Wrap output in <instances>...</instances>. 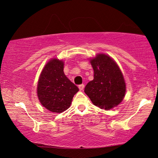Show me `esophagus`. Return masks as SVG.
I'll list each match as a JSON object with an SVG mask.
<instances>
[{"instance_id": "34e87169", "label": "esophagus", "mask_w": 158, "mask_h": 158, "mask_svg": "<svg viewBox=\"0 0 158 158\" xmlns=\"http://www.w3.org/2000/svg\"><path fill=\"white\" fill-rule=\"evenodd\" d=\"M84 87H85V85H84L83 84H81V85H78V88H79L80 90H83L84 89Z\"/></svg>"}]
</instances>
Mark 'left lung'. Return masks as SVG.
I'll list each match as a JSON object with an SVG mask.
<instances>
[{"instance_id": "8db88e82", "label": "left lung", "mask_w": 158, "mask_h": 158, "mask_svg": "<svg viewBox=\"0 0 158 158\" xmlns=\"http://www.w3.org/2000/svg\"><path fill=\"white\" fill-rule=\"evenodd\" d=\"M94 80L86 85L85 94L95 106L110 110L122 103L126 94V83L121 69L113 58L103 53L90 58Z\"/></svg>"}]
</instances>
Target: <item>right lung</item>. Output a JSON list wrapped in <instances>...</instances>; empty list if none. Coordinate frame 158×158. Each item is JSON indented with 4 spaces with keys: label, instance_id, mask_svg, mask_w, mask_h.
<instances>
[{
    "label": "right lung",
    "instance_id": "1",
    "mask_svg": "<svg viewBox=\"0 0 158 158\" xmlns=\"http://www.w3.org/2000/svg\"><path fill=\"white\" fill-rule=\"evenodd\" d=\"M63 60L52 58L42 69L36 93L41 104L53 113H62L70 106L79 89L64 73Z\"/></svg>",
    "mask_w": 158,
    "mask_h": 158
}]
</instances>
